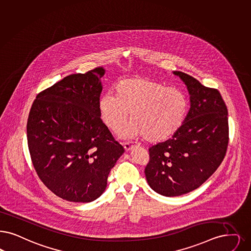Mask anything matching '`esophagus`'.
<instances>
[{
	"mask_svg": "<svg viewBox=\"0 0 251 251\" xmlns=\"http://www.w3.org/2000/svg\"><path fill=\"white\" fill-rule=\"evenodd\" d=\"M134 147H137V145H133V144H130V143H125L124 144V150L126 151H130Z\"/></svg>",
	"mask_w": 251,
	"mask_h": 251,
	"instance_id": "1",
	"label": "esophagus"
}]
</instances>
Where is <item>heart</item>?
<instances>
[{
	"label": "heart",
	"instance_id": "obj_1",
	"mask_svg": "<svg viewBox=\"0 0 251 251\" xmlns=\"http://www.w3.org/2000/svg\"><path fill=\"white\" fill-rule=\"evenodd\" d=\"M114 90L115 95L100 96L98 108L101 121L115 133L124 129L130 113L132 122L126 133L159 143L176 133L187 118L189 100L178 88L134 76L119 81Z\"/></svg>",
	"mask_w": 251,
	"mask_h": 251
}]
</instances>
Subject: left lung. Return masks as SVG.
<instances>
[{
    "mask_svg": "<svg viewBox=\"0 0 251 251\" xmlns=\"http://www.w3.org/2000/svg\"><path fill=\"white\" fill-rule=\"evenodd\" d=\"M173 74L187 86L191 108L172 138L151 147L145 169L151 189L166 197L189 193L207 180L221 165L229 142L228 110L220 91L185 73Z\"/></svg>",
    "mask_w": 251,
    "mask_h": 251,
    "instance_id": "1",
    "label": "left lung"
}]
</instances>
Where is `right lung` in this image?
Returning <instances> with one entry per match:
<instances>
[{
    "instance_id": "obj_1",
    "label": "right lung",
    "mask_w": 251,
    "mask_h": 251,
    "mask_svg": "<svg viewBox=\"0 0 251 251\" xmlns=\"http://www.w3.org/2000/svg\"><path fill=\"white\" fill-rule=\"evenodd\" d=\"M105 70L74 74L33 101L27 140L42 182L63 200L90 202L105 191L111 169L124 153L100 120L98 102Z\"/></svg>"
}]
</instances>
